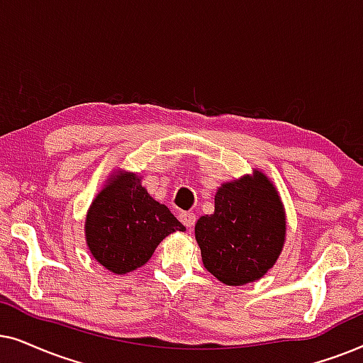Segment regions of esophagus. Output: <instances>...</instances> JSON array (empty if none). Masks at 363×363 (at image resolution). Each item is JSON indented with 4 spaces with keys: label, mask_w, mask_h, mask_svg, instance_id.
<instances>
[{
    "label": "esophagus",
    "mask_w": 363,
    "mask_h": 363,
    "mask_svg": "<svg viewBox=\"0 0 363 363\" xmlns=\"http://www.w3.org/2000/svg\"><path fill=\"white\" fill-rule=\"evenodd\" d=\"M179 219H181V222L187 227V229H192V227H194V224H196V214H194V212H181Z\"/></svg>",
    "instance_id": "1"
}]
</instances>
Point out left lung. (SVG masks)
I'll return each mask as SVG.
<instances>
[{
    "instance_id": "1",
    "label": "left lung",
    "mask_w": 363,
    "mask_h": 363,
    "mask_svg": "<svg viewBox=\"0 0 363 363\" xmlns=\"http://www.w3.org/2000/svg\"><path fill=\"white\" fill-rule=\"evenodd\" d=\"M194 232L204 267L225 286H244L277 262L286 211L270 179L255 169L217 189L214 214L199 217Z\"/></svg>"
}]
</instances>
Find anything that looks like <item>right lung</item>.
I'll return each instance as SVG.
<instances>
[{
	"label": "right lung",
	"instance_id": "add662e5",
	"mask_svg": "<svg viewBox=\"0 0 363 363\" xmlns=\"http://www.w3.org/2000/svg\"><path fill=\"white\" fill-rule=\"evenodd\" d=\"M186 230L172 212L141 186L138 174L118 171L86 216V242L93 257L114 274H128L152 257L159 242Z\"/></svg>",
	"mask_w": 363,
	"mask_h": 363
}]
</instances>
